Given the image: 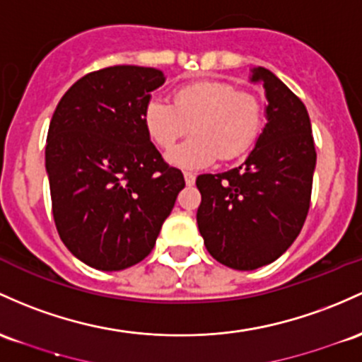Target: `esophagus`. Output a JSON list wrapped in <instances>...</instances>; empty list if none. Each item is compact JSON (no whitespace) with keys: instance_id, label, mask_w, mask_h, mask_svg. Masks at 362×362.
<instances>
[{"instance_id":"obj_1","label":"esophagus","mask_w":362,"mask_h":362,"mask_svg":"<svg viewBox=\"0 0 362 362\" xmlns=\"http://www.w3.org/2000/svg\"><path fill=\"white\" fill-rule=\"evenodd\" d=\"M184 178H185V184L187 185H194V182H196V175H194L192 172H185Z\"/></svg>"}]
</instances>
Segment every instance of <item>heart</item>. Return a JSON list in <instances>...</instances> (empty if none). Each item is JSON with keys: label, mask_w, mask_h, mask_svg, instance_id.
Here are the masks:
<instances>
[{"label": "heart", "mask_w": 362, "mask_h": 362, "mask_svg": "<svg viewBox=\"0 0 362 362\" xmlns=\"http://www.w3.org/2000/svg\"><path fill=\"white\" fill-rule=\"evenodd\" d=\"M191 127H189L188 125ZM144 125L154 144L170 151V161L184 168H201L216 160H235L256 142L263 127V103L256 94L218 78L190 82L173 90V105L149 99Z\"/></svg>", "instance_id": "obj_1"}]
</instances>
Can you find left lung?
Returning a JSON list of instances; mask_svg holds the SVG:
<instances>
[{
  "instance_id": "left-lung-1",
  "label": "left lung",
  "mask_w": 362,
  "mask_h": 362,
  "mask_svg": "<svg viewBox=\"0 0 362 362\" xmlns=\"http://www.w3.org/2000/svg\"><path fill=\"white\" fill-rule=\"evenodd\" d=\"M263 82L266 118L256 148L237 168L204 173L197 226L218 263L249 272L278 259L303 230L311 204L316 149L304 103L275 74L252 70Z\"/></svg>"
}]
</instances>
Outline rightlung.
<instances>
[{
	"label": "right lung",
	"mask_w": 362,
	"mask_h": 362,
	"mask_svg": "<svg viewBox=\"0 0 362 362\" xmlns=\"http://www.w3.org/2000/svg\"><path fill=\"white\" fill-rule=\"evenodd\" d=\"M163 71L117 65L78 78L59 99L46 144L59 239L82 263L120 272L153 251L184 175L161 158L144 125Z\"/></svg>",
	"instance_id": "right-lung-1"
}]
</instances>
